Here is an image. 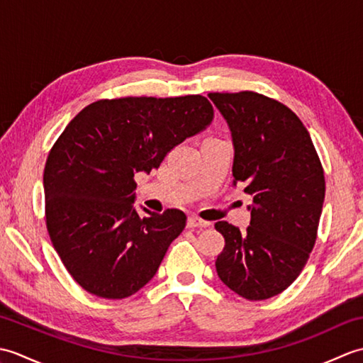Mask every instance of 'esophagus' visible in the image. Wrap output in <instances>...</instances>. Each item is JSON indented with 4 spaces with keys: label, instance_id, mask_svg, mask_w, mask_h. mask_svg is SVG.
<instances>
[{
    "label": "esophagus",
    "instance_id": "1",
    "mask_svg": "<svg viewBox=\"0 0 363 363\" xmlns=\"http://www.w3.org/2000/svg\"><path fill=\"white\" fill-rule=\"evenodd\" d=\"M209 225H211L209 221H204L201 218H198V217H195V215H191V217H189V223H187V226L191 228V229H195V228H207Z\"/></svg>",
    "mask_w": 363,
    "mask_h": 363
}]
</instances>
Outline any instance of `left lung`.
I'll list each match as a JSON object with an SVG mask.
<instances>
[{
    "label": "left lung",
    "instance_id": "left-lung-1",
    "mask_svg": "<svg viewBox=\"0 0 363 363\" xmlns=\"http://www.w3.org/2000/svg\"><path fill=\"white\" fill-rule=\"evenodd\" d=\"M233 134L234 186L252 196L245 233L215 223L225 248L215 260L220 279L245 299L279 295L313 250L325 201V172L295 112L256 91L209 94Z\"/></svg>",
    "mask_w": 363,
    "mask_h": 363
}]
</instances>
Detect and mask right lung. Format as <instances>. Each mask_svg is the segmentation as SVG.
Wrapping results in <instances>:
<instances>
[{"mask_svg":"<svg viewBox=\"0 0 363 363\" xmlns=\"http://www.w3.org/2000/svg\"><path fill=\"white\" fill-rule=\"evenodd\" d=\"M213 118L201 95L99 99L68 123L43 172L46 229L67 272L104 299H123L148 284L186 213L134 209V174L150 173L176 145Z\"/></svg>","mask_w":363,"mask_h":363,"instance_id":"obj_1","label":"right lung"}]
</instances>
